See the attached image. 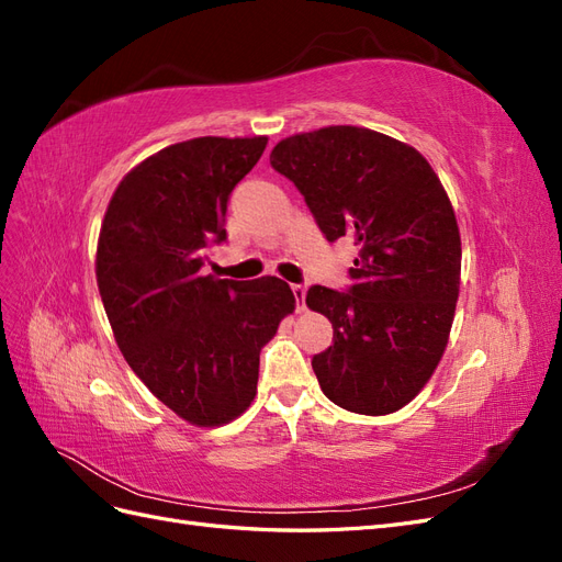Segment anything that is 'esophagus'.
<instances>
[{"label":"esophagus","instance_id":"obj_1","mask_svg":"<svg viewBox=\"0 0 562 562\" xmlns=\"http://www.w3.org/2000/svg\"><path fill=\"white\" fill-rule=\"evenodd\" d=\"M293 295L297 300V312H304V297H307V285L295 283L293 285Z\"/></svg>","mask_w":562,"mask_h":562}]
</instances>
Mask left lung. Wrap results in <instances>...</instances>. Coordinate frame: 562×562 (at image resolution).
I'll list each match as a JSON object with an SVG mask.
<instances>
[{"mask_svg": "<svg viewBox=\"0 0 562 562\" xmlns=\"http://www.w3.org/2000/svg\"><path fill=\"white\" fill-rule=\"evenodd\" d=\"M328 241L353 236L349 293L312 285L307 307L333 323L312 368L335 405L389 415L411 403L443 359L459 297L462 239L448 192L411 145L361 126H326L277 143Z\"/></svg>", "mask_w": 562, "mask_h": 562, "instance_id": "8db88e82", "label": "left lung"}]
</instances>
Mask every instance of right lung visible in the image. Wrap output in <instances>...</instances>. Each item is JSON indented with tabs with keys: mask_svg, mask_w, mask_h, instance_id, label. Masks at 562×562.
<instances>
[{
	"mask_svg": "<svg viewBox=\"0 0 562 562\" xmlns=\"http://www.w3.org/2000/svg\"><path fill=\"white\" fill-rule=\"evenodd\" d=\"M267 135L168 145L122 178L98 236L95 279L119 349L145 386L194 427L239 417L258 394L260 351L295 312L277 277H203L227 239L229 194Z\"/></svg>",
	"mask_w": 562,
	"mask_h": 562,
	"instance_id": "obj_1",
	"label": "right lung"
}]
</instances>
